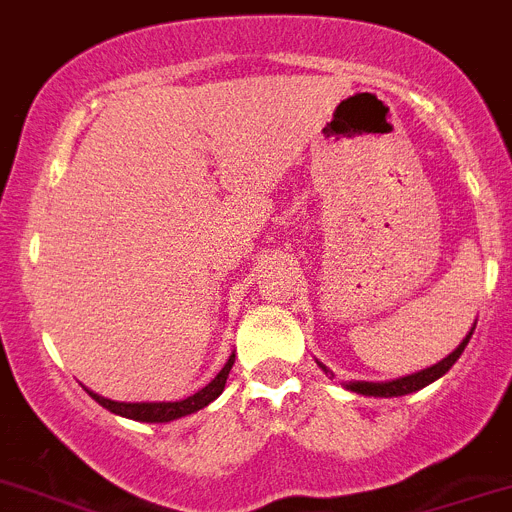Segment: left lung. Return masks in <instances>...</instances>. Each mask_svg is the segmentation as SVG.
I'll use <instances>...</instances> for the list:
<instances>
[{
    "mask_svg": "<svg viewBox=\"0 0 512 512\" xmlns=\"http://www.w3.org/2000/svg\"><path fill=\"white\" fill-rule=\"evenodd\" d=\"M475 325H477V322H475ZM475 325H472V330L467 332V337L459 342L457 348H454L452 353L447 355V358H442L439 363L429 365V368L416 370V373H411V375H401V378H393V381H348V383H342V386L348 388V391H353V393H360V396H373V398L409 396V393L421 391V388H426L429 383L439 381V378H442V375L447 373V370L452 368L454 363H457L459 355H462L464 348H467V342H470L472 332H475ZM317 365H320L325 373L332 375V370L327 368V365H322V363H317Z\"/></svg>",
    "mask_w": 512,
    "mask_h": 512,
    "instance_id": "1",
    "label": "left lung"
}]
</instances>
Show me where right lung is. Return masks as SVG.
I'll use <instances>...</instances> for the list:
<instances>
[{
    "label": "right lung",
    "instance_id": "right-lung-1",
    "mask_svg": "<svg viewBox=\"0 0 512 512\" xmlns=\"http://www.w3.org/2000/svg\"><path fill=\"white\" fill-rule=\"evenodd\" d=\"M233 360H236V353L228 358V363L220 368V373L215 375L213 381L208 383L205 388H200L198 393H192V396L182 398V401H139V403H126V401H111V398H103L98 393L88 391V396L93 398L96 403H101L103 409H109L111 414L124 416V419H134V421H144V424H167V421L182 419V416H190L195 411L205 409L208 403H213L215 398L223 393L225 381H228V373L233 368Z\"/></svg>",
    "mask_w": 512,
    "mask_h": 512
}]
</instances>
